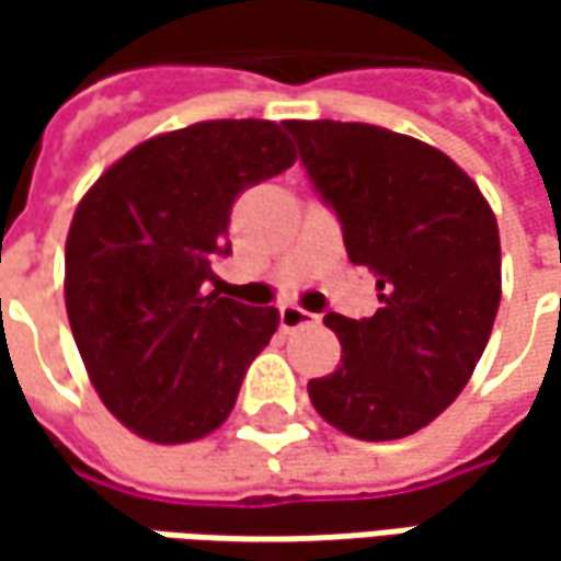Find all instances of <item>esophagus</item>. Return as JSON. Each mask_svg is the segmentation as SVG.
I'll return each instance as SVG.
<instances>
[{
  "label": "esophagus",
  "mask_w": 561,
  "mask_h": 561,
  "mask_svg": "<svg viewBox=\"0 0 561 561\" xmlns=\"http://www.w3.org/2000/svg\"><path fill=\"white\" fill-rule=\"evenodd\" d=\"M306 324H318V314L306 312L299 306H284L280 309V328L284 331H296V328H306Z\"/></svg>",
  "instance_id": "esophagus-1"
}]
</instances>
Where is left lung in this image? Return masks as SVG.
Here are the masks:
<instances>
[{
  "label": "left lung",
  "instance_id": "1",
  "mask_svg": "<svg viewBox=\"0 0 561 561\" xmlns=\"http://www.w3.org/2000/svg\"><path fill=\"white\" fill-rule=\"evenodd\" d=\"M346 255L375 274L371 318L331 312L336 371L309 380L318 415L356 440H399L462 393L500 309V230L440 149L375 124L284 121Z\"/></svg>",
  "mask_w": 561,
  "mask_h": 561
}]
</instances>
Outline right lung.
I'll list each match as a JSON object with an SVG mask.
<instances>
[{"label": "right lung", "mask_w": 561, "mask_h": 561, "mask_svg": "<svg viewBox=\"0 0 561 561\" xmlns=\"http://www.w3.org/2000/svg\"><path fill=\"white\" fill-rule=\"evenodd\" d=\"M296 162L274 121H203L140 142L80 199L65 306L105 409L152 443L221 427L280 314L218 293L230 205ZM216 290H210V284Z\"/></svg>", "instance_id": "add662e5"}]
</instances>
